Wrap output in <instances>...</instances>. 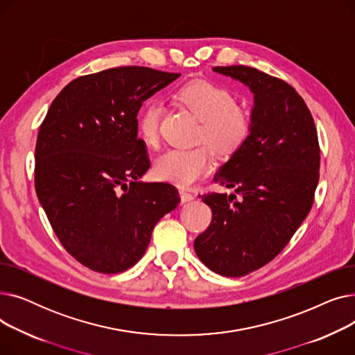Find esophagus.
<instances>
[{
  "label": "esophagus",
  "mask_w": 355,
  "mask_h": 355,
  "mask_svg": "<svg viewBox=\"0 0 355 355\" xmlns=\"http://www.w3.org/2000/svg\"><path fill=\"white\" fill-rule=\"evenodd\" d=\"M180 197H181V201H182V202H189V201H191V200L196 198L193 194H190V193H187V191H184V190L180 191Z\"/></svg>",
  "instance_id": "obj_1"
}]
</instances>
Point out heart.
I'll return each mask as SVG.
<instances>
[{
    "label": "heart",
    "instance_id": "obj_1",
    "mask_svg": "<svg viewBox=\"0 0 355 355\" xmlns=\"http://www.w3.org/2000/svg\"><path fill=\"white\" fill-rule=\"evenodd\" d=\"M181 105L200 121L198 141L209 144L218 154H233L243 145L250 134V118L236 106L232 93L211 82L196 80L184 85L175 93ZM162 107L157 102L142 106L137 118V130L148 146H154L159 137ZM213 166V154L209 146L191 149H168L154 162L158 180L187 189Z\"/></svg>",
    "mask_w": 355,
    "mask_h": 355
}]
</instances>
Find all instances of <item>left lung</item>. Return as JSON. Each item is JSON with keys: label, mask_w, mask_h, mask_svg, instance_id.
Listing matches in <instances>:
<instances>
[{"label": "left lung", "mask_w": 355, "mask_h": 355, "mask_svg": "<svg viewBox=\"0 0 355 355\" xmlns=\"http://www.w3.org/2000/svg\"><path fill=\"white\" fill-rule=\"evenodd\" d=\"M254 96L250 134L214 181L232 194L200 196L211 209L194 250L210 270L245 276L268 265L308 216L320 180V144L311 112L286 82L248 66L213 67Z\"/></svg>", "instance_id": "1"}]
</instances>
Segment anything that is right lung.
I'll return each instance as SVG.
<instances>
[{"label":"right lung","mask_w":355,"mask_h":355,"mask_svg":"<svg viewBox=\"0 0 355 355\" xmlns=\"http://www.w3.org/2000/svg\"><path fill=\"white\" fill-rule=\"evenodd\" d=\"M180 73L125 66L70 82L35 144V193L63 248L83 266L119 273L144 256L159 218L180 202L166 182H142L149 159L137 116Z\"/></svg>","instance_id":"obj_1"}]
</instances>
